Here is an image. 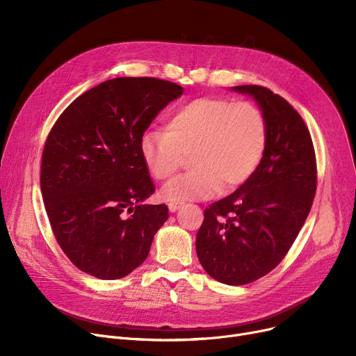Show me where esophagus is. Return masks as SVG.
I'll list each match as a JSON object with an SVG mask.
<instances>
[{
    "instance_id": "esophagus-1",
    "label": "esophagus",
    "mask_w": 356,
    "mask_h": 356,
    "mask_svg": "<svg viewBox=\"0 0 356 356\" xmlns=\"http://www.w3.org/2000/svg\"><path fill=\"white\" fill-rule=\"evenodd\" d=\"M180 207H181L180 202H170V203H168V211H170V212H176Z\"/></svg>"
}]
</instances>
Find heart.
Wrapping results in <instances>:
<instances>
[{
    "instance_id": "heart-1",
    "label": "heart",
    "mask_w": 356,
    "mask_h": 356,
    "mask_svg": "<svg viewBox=\"0 0 356 356\" xmlns=\"http://www.w3.org/2000/svg\"><path fill=\"white\" fill-rule=\"evenodd\" d=\"M266 140V121L254 104L197 98L168 115L164 133L147 131L140 154L149 176L159 181L170 179L189 157L192 172L160 191L163 200L181 202L244 184L263 159Z\"/></svg>"
}]
</instances>
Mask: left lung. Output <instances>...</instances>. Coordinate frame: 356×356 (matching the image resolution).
Instances as JSON below:
<instances>
[{
    "label": "left lung",
    "instance_id": "1",
    "mask_svg": "<svg viewBox=\"0 0 356 356\" xmlns=\"http://www.w3.org/2000/svg\"><path fill=\"white\" fill-rule=\"evenodd\" d=\"M258 104L266 121L263 159L232 195L204 209L196 252L212 278L229 286L255 282L289 252L316 193V156L298 112L258 85L234 86Z\"/></svg>",
    "mask_w": 356,
    "mask_h": 356
}]
</instances>
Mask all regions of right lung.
<instances>
[{"label": "right lung", "mask_w": 356, "mask_h": 356, "mask_svg": "<svg viewBox=\"0 0 356 356\" xmlns=\"http://www.w3.org/2000/svg\"><path fill=\"white\" fill-rule=\"evenodd\" d=\"M181 93L156 78L109 79L74 99L53 125L42 195L56 241L81 271L118 280L145 261L168 209L143 203L154 184L140 140Z\"/></svg>", "instance_id": "add662e5"}]
</instances>
